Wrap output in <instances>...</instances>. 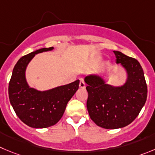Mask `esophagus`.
I'll return each mask as SVG.
<instances>
[{"mask_svg":"<svg viewBox=\"0 0 155 155\" xmlns=\"http://www.w3.org/2000/svg\"><path fill=\"white\" fill-rule=\"evenodd\" d=\"M79 88H81V89H85V88H86V83H85V82L83 81V79H80V82H79Z\"/></svg>","mask_w":155,"mask_h":155,"instance_id":"34e87169","label":"esophagus"}]
</instances>
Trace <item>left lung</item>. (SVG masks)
<instances>
[{"instance_id": "left-lung-1", "label": "left lung", "mask_w": 155, "mask_h": 155, "mask_svg": "<svg viewBox=\"0 0 155 155\" xmlns=\"http://www.w3.org/2000/svg\"><path fill=\"white\" fill-rule=\"evenodd\" d=\"M116 63L126 73L121 86L108 84L99 74L85 77L87 84L86 106L91 119L99 127L116 129L127 126L138 116L147 99L144 71L139 62L119 51H114Z\"/></svg>"}]
</instances>
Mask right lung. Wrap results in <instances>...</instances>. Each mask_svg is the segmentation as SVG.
<instances>
[{
    "label": "right lung",
    "mask_w": 155,
    "mask_h": 155,
    "mask_svg": "<svg viewBox=\"0 0 155 155\" xmlns=\"http://www.w3.org/2000/svg\"><path fill=\"white\" fill-rule=\"evenodd\" d=\"M53 49L42 48L22 56L13 69L8 87L10 102L18 118L31 128H45L57 123L68 102L79 89V79L44 91L29 86L26 70L30 62L36 54Z\"/></svg>",
    "instance_id": "obj_1"
}]
</instances>
